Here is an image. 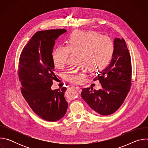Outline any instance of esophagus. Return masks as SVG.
I'll use <instances>...</instances> for the list:
<instances>
[{"mask_svg":"<svg viewBox=\"0 0 148 148\" xmlns=\"http://www.w3.org/2000/svg\"><path fill=\"white\" fill-rule=\"evenodd\" d=\"M75 88L78 91V92H81V90L80 87H78V86H76V87H75Z\"/></svg>","mask_w":148,"mask_h":148,"instance_id":"1","label":"esophagus"}]
</instances>
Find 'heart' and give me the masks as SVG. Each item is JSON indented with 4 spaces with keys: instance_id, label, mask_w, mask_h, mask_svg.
I'll return each instance as SVG.
<instances>
[{
    "instance_id": "1",
    "label": "heart",
    "mask_w": 148,
    "mask_h": 148,
    "mask_svg": "<svg viewBox=\"0 0 148 148\" xmlns=\"http://www.w3.org/2000/svg\"><path fill=\"white\" fill-rule=\"evenodd\" d=\"M114 51L112 40L107 36L95 33L77 31L70 36L67 46H58L53 53L57 69H62L70 54H78L77 67L68 69L65 78L74 84L82 83L90 73L100 72L110 63Z\"/></svg>"
}]
</instances>
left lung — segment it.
Returning a JSON list of instances; mask_svg holds the SVG:
<instances>
[{"mask_svg": "<svg viewBox=\"0 0 148 148\" xmlns=\"http://www.w3.org/2000/svg\"><path fill=\"white\" fill-rule=\"evenodd\" d=\"M102 88H83L81 95L94 113L109 115L121 106L130 91L132 65L129 50L123 38L114 39V51L109 66L94 79Z\"/></svg>", "mask_w": 148, "mask_h": 148, "instance_id": "left-lung-1", "label": "left lung"}]
</instances>
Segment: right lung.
<instances>
[{
	"label": "right lung",
	"instance_id": "add662e5",
	"mask_svg": "<svg viewBox=\"0 0 148 148\" xmlns=\"http://www.w3.org/2000/svg\"><path fill=\"white\" fill-rule=\"evenodd\" d=\"M66 29L36 32L23 48L19 61L18 76L21 92L30 107L44 120L54 122L64 116L68 103L64 98L67 88L52 90L56 75L53 59L55 40Z\"/></svg>",
	"mask_w": 148,
	"mask_h": 148
}]
</instances>
